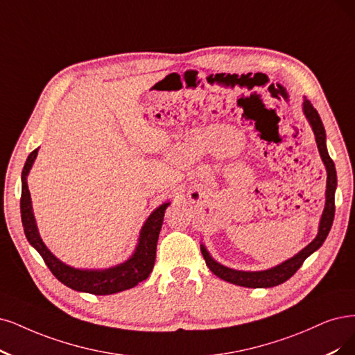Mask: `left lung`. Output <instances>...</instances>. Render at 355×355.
<instances>
[{
  "mask_svg": "<svg viewBox=\"0 0 355 355\" xmlns=\"http://www.w3.org/2000/svg\"><path fill=\"white\" fill-rule=\"evenodd\" d=\"M303 111L304 115L309 120L314 137H316L318 143V149L320 153L322 161L326 166V173H327V180H326V203L323 214L320 218V224H319V232L307 247H304L303 250L297 253L294 257L285 260L284 263L266 269V270H259V272H244V270H235L231 268H227L224 265L218 263L212 256L209 254V252L205 248V245H200L202 254L205 257V261L207 268L211 269L218 278L224 279L227 282L245 286V288H270V286H277L279 284H284L285 281L290 279L293 275L300 269V266L304 263V260L318 250V248L324 243L327 234H329L332 224H334V216H335V190H336V169L335 164L331 159L329 153H327L326 149V133H324V127L320 120V116L318 111L314 110L310 101L304 99L303 103Z\"/></svg>",
  "mask_w": 355,
  "mask_h": 355,
  "instance_id": "obj_1",
  "label": "left lung"
}]
</instances>
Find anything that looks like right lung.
<instances>
[{
    "label": "right lung",
    "instance_id": "1",
    "mask_svg": "<svg viewBox=\"0 0 355 355\" xmlns=\"http://www.w3.org/2000/svg\"><path fill=\"white\" fill-rule=\"evenodd\" d=\"M37 149H35L28 156L21 173L20 212L26 239H28V241L36 248L37 253L42 256L52 275H54L60 282L71 288V290L95 295H108L130 290V288H133L139 282L146 279L155 265L156 243L157 239H159L164 215L166 207L169 206V202L161 205L149 215V218L140 230L139 243L136 245L135 253L131 254V257L125 260L124 263L103 270L71 268L62 263L61 260H58L48 250V247L44 244L36 227V220L32 211L31 193L28 189V174L37 156Z\"/></svg>",
    "mask_w": 355,
    "mask_h": 355
}]
</instances>
